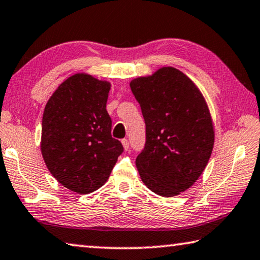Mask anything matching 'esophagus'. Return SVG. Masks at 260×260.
<instances>
[{
	"label": "esophagus",
	"mask_w": 260,
	"mask_h": 260,
	"mask_svg": "<svg viewBox=\"0 0 260 260\" xmlns=\"http://www.w3.org/2000/svg\"><path fill=\"white\" fill-rule=\"evenodd\" d=\"M121 143H122L123 149H125V150H128V149H129V141H128V140L123 139L122 141H121Z\"/></svg>",
	"instance_id": "esophagus-1"
}]
</instances>
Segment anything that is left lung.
<instances>
[{
	"label": "left lung",
	"mask_w": 260,
	"mask_h": 260,
	"mask_svg": "<svg viewBox=\"0 0 260 260\" xmlns=\"http://www.w3.org/2000/svg\"><path fill=\"white\" fill-rule=\"evenodd\" d=\"M129 85L146 122V147L135 159L140 178L156 194L178 196L211 158L215 131L207 102L191 78L170 66Z\"/></svg>",
	"instance_id": "obj_1"
}]
</instances>
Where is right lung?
Listing matches in <instances>:
<instances>
[{
  "instance_id": "obj_1",
  "label": "right lung",
  "mask_w": 260,
  "mask_h": 260,
  "mask_svg": "<svg viewBox=\"0 0 260 260\" xmlns=\"http://www.w3.org/2000/svg\"><path fill=\"white\" fill-rule=\"evenodd\" d=\"M110 89L109 81L74 74L57 86L44 110V162L57 182L80 194L102 187L123 151L120 141L111 137Z\"/></svg>"
}]
</instances>
